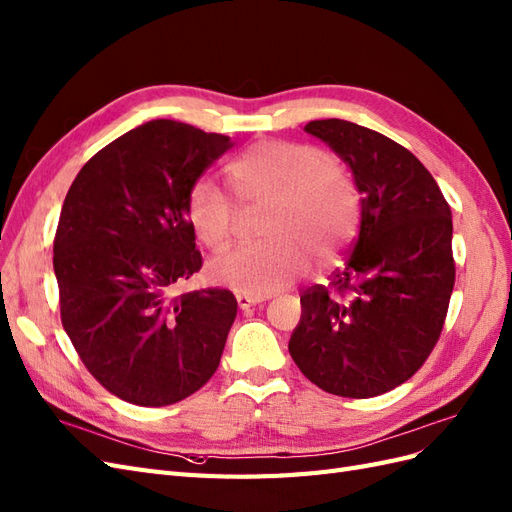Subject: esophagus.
I'll use <instances>...</instances> for the list:
<instances>
[{
  "label": "esophagus",
  "mask_w": 512,
  "mask_h": 512,
  "mask_svg": "<svg viewBox=\"0 0 512 512\" xmlns=\"http://www.w3.org/2000/svg\"><path fill=\"white\" fill-rule=\"evenodd\" d=\"M236 300H238L240 309L246 311V309H251V306H255V304H259V302H264L266 298H264V296H251V294H238Z\"/></svg>",
  "instance_id": "esophagus-1"
}]
</instances>
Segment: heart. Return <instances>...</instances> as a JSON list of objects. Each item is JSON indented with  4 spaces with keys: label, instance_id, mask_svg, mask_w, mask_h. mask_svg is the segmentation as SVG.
Segmentation results:
<instances>
[{
    "label": "heart",
    "instance_id": "heart-1",
    "mask_svg": "<svg viewBox=\"0 0 512 512\" xmlns=\"http://www.w3.org/2000/svg\"><path fill=\"white\" fill-rule=\"evenodd\" d=\"M231 193L242 208L268 206L259 233L266 242L216 257L210 276L242 294L268 296L285 289L311 266L309 248L321 259L337 257L358 225V193L337 158L311 145L264 139L227 167ZM186 221L210 251H225L238 212L212 180L191 184Z\"/></svg>",
    "mask_w": 512,
    "mask_h": 512
}]
</instances>
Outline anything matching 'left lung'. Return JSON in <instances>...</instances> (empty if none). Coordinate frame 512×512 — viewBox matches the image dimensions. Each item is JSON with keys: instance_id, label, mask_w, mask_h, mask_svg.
<instances>
[{"instance_id": "8db88e82", "label": "left lung", "mask_w": 512, "mask_h": 512, "mask_svg": "<svg viewBox=\"0 0 512 512\" xmlns=\"http://www.w3.org/2000/svg\"><path fill=\"white\" fill-rule=\"evenodd\" d=\"M354 173L360 231L345 268L300 296L289 354L315 386L369 399L407 382L440 339L452 287V216L403 145L345 120L304 126Z\"/></svg>"}]
</instances>
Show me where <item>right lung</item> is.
<instances>
[{
  "label": "right lung",
  "instance_id": "right-lung-1",
  "mask_svg": "<svg viewBox=\"0 0 512 512\" xmlns=\"http://www.w3.org/2000/svg\"><path fill=\"white\" fill-rule=\"evenodd\" d=\"M231 145L191 124H141L87 160L64 199L53 242L62 326L122 401L178 403L221 362L236 298L175 287L203 264L186 193Z\"/></svg>",
  "mask_w": 512,
  "mask_h": 512
}]
</instances>
